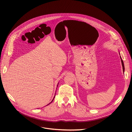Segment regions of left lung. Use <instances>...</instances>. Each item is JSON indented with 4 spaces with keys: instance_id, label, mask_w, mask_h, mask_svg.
<instances>
[{
    "instance_id": "left-lung-1",
    "label": "left lung",
    "mask_w": 132,
    "mask_h": 132,
    "mask_svg": "<svg viewBox=\"0 0 132 132\" xmlns=\"http://www.w3.org/2000/svg\"><path fill=\"white\" fill-rule=\"evenodd\" d=\"M121 57V62H122V67H123V72H124V70H125V68H124V63H123V61L121 58V57Z\"/></svg>"
}]
</instances>
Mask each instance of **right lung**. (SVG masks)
I'll return each instance as SVG.
<instances>
[{"label":"right lung","mask_w":132,"mask_h":132,"mask_svg":"<svg viewBox=\"0 0 132 132\" xmlns=\"http://www.w3.org/2000/svg\"><path fill=\"white\" fill-rule=\"evenodd\" d=\"M58 85H59V83H58V84H57V86H58ZM55 96H54V98H53V100H52V101H51V102H50V103H49V104H47V105H48V104H50V103H52V102H53V100H54V98H55Z\"/></svg>","instance_id":"1"}]
</instances>
